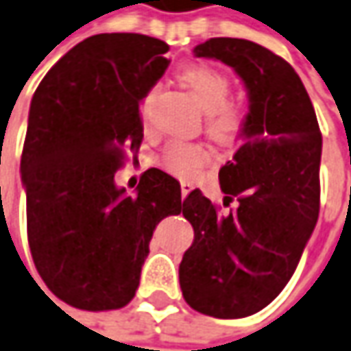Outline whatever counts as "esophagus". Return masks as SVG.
I'll list each match as a JSON object with an SVG mask.
<instances>
[{
  "instance_id": "esophagus-1",
  "label": "esophagus",
  "mask_w": 351,
  "mask_h": 351,
  "mask_svg": "<svg viewBox=\"0 0 351 351\" xmlns=\"http://www.w3.org/2000/svg\"><path fill=\"white\" fill-rule=\"evenodd\" d=\"M192 190H194V184H192V182H186V180L180 182V192H182V197H186V195L190 194Z\"/></svg>"
}]
</instances>
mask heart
<instances>
[{
  "instance_id": "b5f03b06",
  "label": "heart",
  "mask_w": 351,
  "mask_h": 351,
  "mask_svg": "<svg viewBox=\"0 0 351 351\" xmlns=\"http://www.w3.org/2000/svg\"><path fill=\"white\" fill-rule=\"evenodd\" d=\"M178 82L192 94L195 104L206 113L207 136L223 147L236 145L244 138L252 119V107L244 99L228 97L230 78L215 66L197 63L180 69L176 73ZM156 88L147 90L140 101V115L147 121ZM159 163L167 173L178 178H194L209 163L206 147L190 142H171L163 149Z\"/></svg>"
}]
</instances>
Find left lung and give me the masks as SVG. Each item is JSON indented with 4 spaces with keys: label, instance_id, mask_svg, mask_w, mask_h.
<instances>
[{
    "label": "left lung",
    "instance_id": "obj_1",
    "mask_svg": "<svg viewBox=\"0 0 351 351\" xmlns=\"http://www.w3.org/2000/svg\"><path fill=\"white\" fill-rule=\"evenodd\" d=\"M195 57L219 59L244 80L252 119L244 142L221 167V215L197 188L182 202L194 226L178 276L186 304L217 319L257 313L294 275L319 217L321 130L292 65L263 45L211 38Z\"/></svg>",
    "mask_w": 351,
    "mask_h": 351
}]
</instances>
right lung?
I'll return each mask as SVG.
<instances>
[{
  "instance_id": "add662e5",
  "label": "right lung",
  "mask_w": 351,
  "mask_h": 351,
  "mask_svg": "<svg viewBox=\"0 0 351 351\" xmlns=\"http://www.w3.org/2000/svg\"><path fill=\"white\" fill-rule=\"evenodd\" d=\"M167 51L152 36H90L36 88L21 157L28 245L45 286L69 306L125 307L157 223L182 209L178 180L159 169H147L132 195L115 184L126 152L140 149V101L167 71Z\"/></svg>"
}]
</instances>
